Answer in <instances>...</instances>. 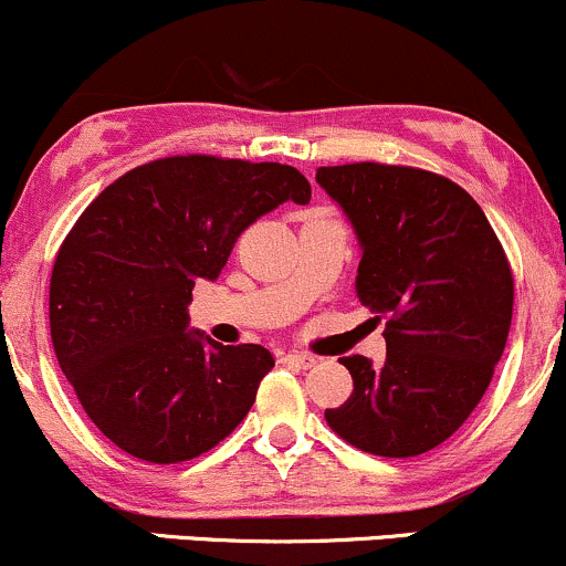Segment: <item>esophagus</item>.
Returning <instances> with one entry per match:
<instances>
[{"label": "esophagus", "mask_w": 566, "mask_h": 566, "mask_svg": "<svg viewBox=\"0 0 566 566\" xmlns=\"http://www.w3.org/2000/svg\"><path fill=\"white\" fill-rule=\"evenodd\" d=\"M282 359L287 365H293V368H297V370H308L314 365V357L312 354H301V352H287V354H282Z\"/></svg>", "instance_id": "esophagus-1"}]
</instances>
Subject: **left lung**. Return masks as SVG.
I'll return each mask as SVG.
<instances>
[{
    "mask_svg": "<svg viewBox=\"0 0 566 566\" xmlns=\"http://www.w3.org/2000/svg\"><path fill=\"white\" fill-rule=\"evenodd\" d=\"M316 182L357 231L359 303L387 316V363L340 359L354 389L327 427L376 457L427 454L475 411L505 352L507 254L473 196L434 171L363 160L319 166Z\"/></svg>",
    "mask_w": 566,
    "mask_h": 566,
    "instance_id": "1",
    "label": "left lung"
}]
</instances>
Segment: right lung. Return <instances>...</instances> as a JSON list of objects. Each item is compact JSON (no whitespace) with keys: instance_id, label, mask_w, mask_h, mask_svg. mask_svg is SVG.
<instances>
[{"instance_id":"right-lung-1","label":"right lung","mask_w":566,"mask_h":566,"mask_svg":"<svg viewBox=\"0 0 566 566\" xmlns=\"http://www.w3.org/2000/svg\"><path fill=\"white\" fill-rule=\"evenodd\" d=\"M293 166L169 155L117 177L77 217L51 273V338L80 406L153 464L207 454L250 413L273 354L188 333L198 279L279 203H308Z\"/></svg>"}]
</instances>
